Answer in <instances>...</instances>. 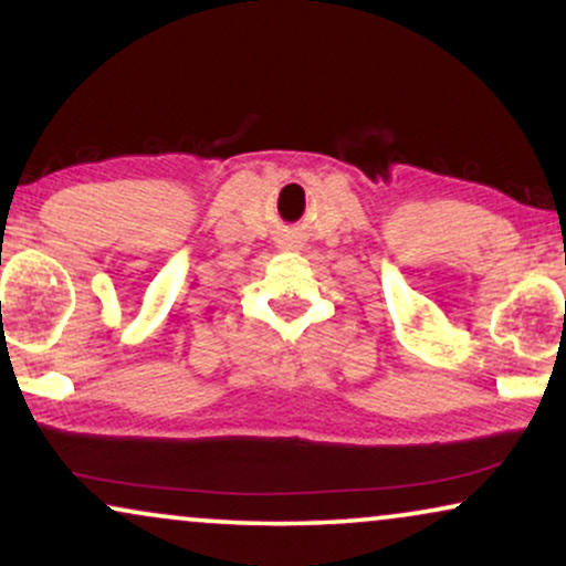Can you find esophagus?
Returning <instances> with one entry per match:
<instances>
[{
    "mask_svg": "<svg viewBox=\"0 0 566 566\" xmlns=\"http://www.w3.org/2000/svg\"><path fill=\"white\" fill-rule=\"evenodd\" d=\"M283 244H285V247H291V244H293V237H285V239H283Z\"/></svg>",
    "mask_w": 566,
    "mask_h": 566,
    "instance_id": "1",
    "label": "esophagus"
}]
</instances>
